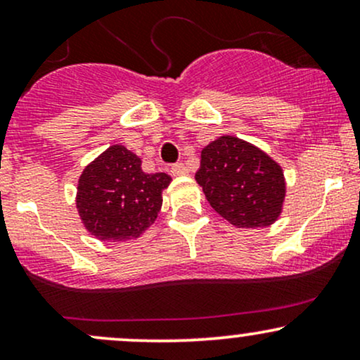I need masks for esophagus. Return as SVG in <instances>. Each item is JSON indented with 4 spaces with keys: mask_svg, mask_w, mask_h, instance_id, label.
I'll return each mask as SVG.
<instances>
[{
    "mask_svg": "<svg viewBox=\"0 0 360 360\" xmlns=\"http://www.w3.org/2000/svg\"><path fill=\"white\" fill-rule=\"evenodd\" d=\"M171 172L174 176H186L188 174V167L184 166V164H181V162H177V164H172L171 166Z\"/></svg>",
    "mask_w": 360,
    "mask_h": 360,
    "instance_id": "obj_1",
    "label": "esophagus"
}]
</instances>
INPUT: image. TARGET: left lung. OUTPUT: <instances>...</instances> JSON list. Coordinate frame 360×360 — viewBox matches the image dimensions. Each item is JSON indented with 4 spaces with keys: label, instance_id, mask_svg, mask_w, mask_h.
I'll return each mask as SVG.
<instances>
[{
    "label": "left lung",
    "instance_id": "1",
    "mask_svg": "<svg viewBox=\"0 0 360 360\" xmlns=\"http://www.w3.org/2000/svg\"><path fill=\"white\" fill-rule=\"evenodd\" d=\"M194 177L214 212L235 226H267L283 208V169L237 137H220L205 147Z\"/></svg>",
    "mask_w": 360,
    "mask_h": 360
}]
</instances>
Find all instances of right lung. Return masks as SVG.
<instances>
[{"label":"right lung","instance_id":"1","mask_svg":"<svg viewBox=\"0 0 360 360\" xmlns=\"http://www.w3.org/2000/svg\"><path fill=\"white\" fill-rule=\"evenodd\" d=\"M169 183L166 172L147 174L137 155L123 146H111L81 174L77 210L96 238L128 240L155 220Z\"/></svg>","mask_w":360,"mask_h":360}]
</instances>
